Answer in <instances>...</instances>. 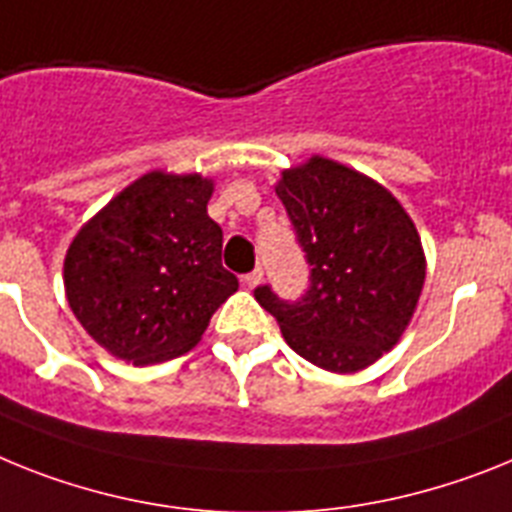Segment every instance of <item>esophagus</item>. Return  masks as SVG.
Instances as JSON below:
<instances>
[{"mask_svg":"<svg viewBox=\"0 0 512 512\" xmlns=\"http://www.w3.org/2000/svg\"><path fill=\"white\" fill-rule=\"evenodd\" d=\"M263 276H265L263 268H255V270H252V273H247V276L242 278V283H244V286H247V289H255L257 283L263 281Z\"/></svg>","mask_w":512,"mask_h":512,"instance_id":"esophagus-1","label":"esophagus"}]
</instances>
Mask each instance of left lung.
<instances>
[{
  "label": "left lung",
  "instance_id": "1",
  "mask_svg": "<svg viewBox=\"0 0 512 512\" xmlns=\"http://www.w3.org/2000/svg\"><path fill=\"white\" fill-rule=\"evenodd\" d=\"M309 265V289L255 299L291 349L330 372H356L398 343L424 286L416 226L385 187L328 158L283 171L276 187Z\"/></svg>",
  "mask_w": 512,
  "mask_h": 512
}]
</instances>
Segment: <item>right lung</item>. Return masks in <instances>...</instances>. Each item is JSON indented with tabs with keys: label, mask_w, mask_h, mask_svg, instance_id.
Wrapping results in <instances>:
<instances>
[{
	"label": "right lung",
	"mask_w": 512,
	"mask_h": 512,
	"mask_svg": "<svg viewBox=\"0 0 512 512\" xmlns=\"http://www.w3.org/2000/svg\"><path fill=\"white\" fill-rule=\"evenodd\" d=\"M213 182L150 171L80 229L64 257L72 312L103 349L132 364L190 351L236 289L208 216Z\"/></svg>",
	"instance_id": "add662e5"
}]
</instances>
